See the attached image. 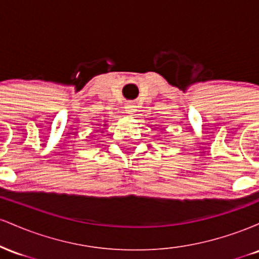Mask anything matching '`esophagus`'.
Segmentation results:
<instances>
[{
  "instance_id": "1",
  "label": "esophagus",
  "mask_w": 259,
  "mask_h": 259,
  "mask_svg": "<svg viewBox=\"0 0 259 259\" xmlns=\"http://www.w3.org/2000/svg\"><path fill=\"white\" fill-rule=\"evenodd\" d=\"M125 111H126L127 114H134V113L136 112L135 103H133V102L126 103V105H125Z\"/></svg>"
}]
</instances>
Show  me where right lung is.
<instances>
[{
    "mask_svg": "<svg viewBox=\"0 0 259 259\" xmlns=\"http://www.w3.org/2000/svg\"><path fill=\"white\" fill-rule=\"evenodd\" d=\"M105 125H106V124H105ZM105 125H103V126H105ZM102 133H103V132H102Z\"/></svg>",
    "mask_w": 259,
    "mask_h": 259,
    "instance_id": "1",
    "label": "right lung"
}]
</instances>
